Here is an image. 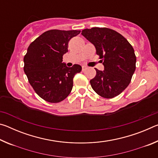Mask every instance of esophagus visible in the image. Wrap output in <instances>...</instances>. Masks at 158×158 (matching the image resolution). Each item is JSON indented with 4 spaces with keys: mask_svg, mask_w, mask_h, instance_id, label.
<instances>
[{
    "mask_svg": "<svg viewBox=\"0 0 158 158\" xmlns=\"http://www.w3.org/2000/svg\"><path fill=\"white\" fill-rule=\"evenodd\" d=\"M86 68H87V67H86V66L83 65V66H82V71H84V70H85V69H86Z\"/></svg>",
    "mask_w": 158,
    "mask_h": 158,
    "instance_id": "1",
    "label": "esophagus"
}]
</instances>
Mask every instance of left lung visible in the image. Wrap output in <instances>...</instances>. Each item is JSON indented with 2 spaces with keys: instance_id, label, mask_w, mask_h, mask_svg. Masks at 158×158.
Instances as JSON below:
<instances>
[{
  "instance_id": "left-lung-1",
  "label": "left lung",
  "mask_w": 158,
  "mask_h": 158,
  "mask_svg": "<svg viewBox=\"0 0 158 158\" xmlns=\"http://www.w3.org/2000/svg\"><path fill=\"white\" fill-rule=\"evenodd\" d=\"M81 35L94 44L105 66L104 71L95 68L96 75L90 81L92 89L104 98L120 95L130 84L136 69L132 46L122 35L108 28H86Z\"/></svg>"
}]
</instances>
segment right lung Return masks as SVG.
Masks as SVG:
<instances>
[{"label": "right lung", "instance_id": "right-lung-1", "mask_svg": "<svg viewBox=\"0 0 158 158\" xmlns=\"http://www.w3.org/2000/svg\"><path fill=\"white\" fill-rule=\"evenodd\" d=\"M81 31H47L31 42L23 58V70L35 92L50 103L63 101L70 93L73 78L81 70L79 65L68 68L63 56L68 42Z\"/></svg>", "mask_w": 158, "mask_h": 158}]
</instances>
